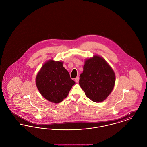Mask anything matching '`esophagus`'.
Returning <instances> with one entry per match:
<instances>
[{"label": "esophagus", "mask_w": 147, "mask_h": 147, "mask_svg": "<svg viewBox=\"0 0 147 147\" xmlns=\"http://www.w3.org/2000/svg\"><path fill=\"white\" fill-rule=\"evenodd\" d=\"M79 80V77H77L75 78V81L76 82V83H78Z\"/></svg>", "instance_id": "obj_1"}]
</instances>
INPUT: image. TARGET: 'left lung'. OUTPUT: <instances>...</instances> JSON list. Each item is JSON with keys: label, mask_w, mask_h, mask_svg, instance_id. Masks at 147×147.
Masks as SVG:
<instances>
[{"label": "left lung", "mask_w": 147, "mask_h": 147, "mask_svg": "<svg viewBox=\"0 0 147 147\" xmlns=\"http://www.w3.org/2000/svg\"><path fill=\"white\" fill-rule=\"evenodd\" d=\"M79 85L91 101L102 102L114 88L116 77L112 68L101 56L94 55L85 61Z\"/></svg>", "instance_id": "left-lung-1"}]
</instances>
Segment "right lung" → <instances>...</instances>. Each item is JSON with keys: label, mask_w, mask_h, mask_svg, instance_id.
I'll return each mask as SVG.
<instances>
[{"label": "right lung", "mask_w": 147, "mask_h": 147, "mask_svg": "<svg viewBox=\"0 0 147 147\" xmlns=\"http://www.w3.org/2000/svg\"><path fill=\"white\" fill-rule=\"evenodd\" d=\"M63 64V62L49 60L43 64L36 77V86L40 94L54 104H58L67 98L76 84Z\"/></svg>", "instance_id": "right-lung-1"}]
</instances>
